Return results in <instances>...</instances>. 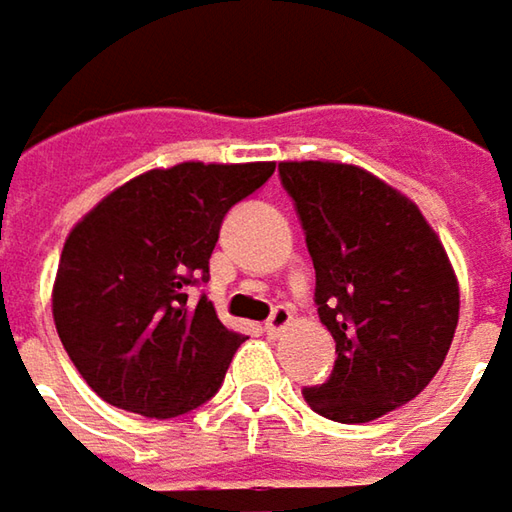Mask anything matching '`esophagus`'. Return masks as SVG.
<instances>
[{
    "label": "esophagus",
    "mask_w": 512,
    "mask_h": 512,
    "mask_svg": "<svg viewBox=\"0 0 512 512\" xmlns=\"http://www.w3.org/2000/svg\"><path fill=\"white\" fill-rule=\"evenodd\" d=\"M290 322H293V313H290L287 307H275L263 328H266V334H269V337H278L281 331H287V325H290Z\"/></svg>",
    "instance_id": "34e87169"
}]
</instances>
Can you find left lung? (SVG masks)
I'll use <instances>...</instances> for the list:
<instances>
[{"mask_svg":"<svg viewBox=\"0 0 512 512\" xmlns=\"http://www.w3.org/2000/svg\"><path fill=\"white\" fill-rule=\"evenodd\" d=\"M316 269L334 372L304 401L360 425L413 401L451 349L460 287L422 210L378 175L334 161L278 163Z\"/></svg>","mask_w":512,"mask_h":512,"instance_id":"8db88e82","label":"left lung"}]
</instances>
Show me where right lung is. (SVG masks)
Returning a JSON list of instances; mask_svg holds the SVG:
<instances>
[{"mask_svg":"<svg viewBox=\"0 0 512 512\" xmlns=\"http://www.w3.org/2000/svg\"><path fill=\"white\" fill-rule=\"evenodd\" d=\"M275 163L187 161L149 169L108 193L70 231L52 316L90 390L119 410L172 419L222 387L243 334L187 287L208 281L225 213Z\"/></svg>","mask_w":512,"mask_h":512,"instance_id":"obj_1","label":"right lung"}]
</instances>
